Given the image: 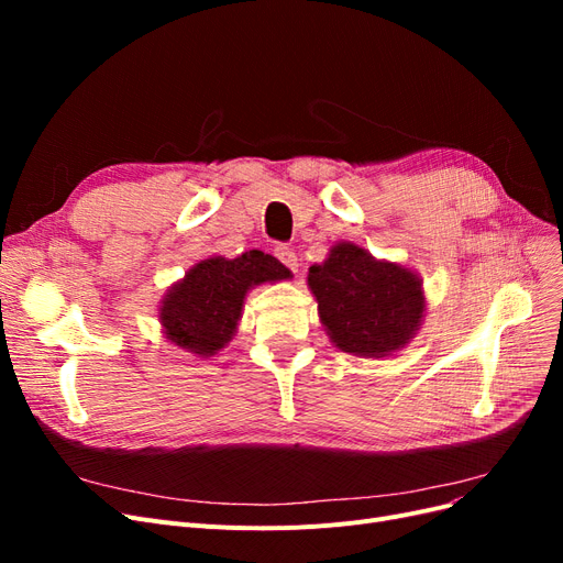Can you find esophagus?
<instances>
[{
	"instance_id": "esophagus-1",
	"label": "esophagus",
	"mask_w": 563,
	"mask_h": 563,
	"mask_svg": "<svg viewBox=\"0 0 563 563\" xmlns=\"http://www.w3.org/2000/svg\"><path fill=\"white\" fill-rule=\"evenodd\" d=\"M277 258H279L288 269H294V272H298V269H300V258H298V255L294 253V249L279 246V249H277Z\"/></svg>"
}]
</instances>
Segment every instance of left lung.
Returning <instances> with one entry per match:
<instances>
[{
  "label": "left lung",
  "instance_id": "1",
  "mask_svg": "<svg viewBox=\"0 0 563 563\" xmlns=\"http://www.w3.org/2000/svg\"><path fill=\"white\" fill-rule=\"evenodd\" d=\"M308 288L331 343L364 360L411 345L428 310L418 272L354 242H335L323 263L310 267Z\"/></svg>",
  "mask_w": 563,
  "mask_h": 563
}]
</instances>
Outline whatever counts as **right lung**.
Instances as JSON below:
<instances>
[{
	"label": "right lung",
	"instance_id": "obj_1",
	"mask_svg": "<svg viewBox=\"0 0 563 563\" xmlns=\"http://www.w3.org/2000/svg\"><path fill=\"white\" fill-rule=\"evenodd\" d=\"M291 277V269L275 255L255 249L236 258H201L159 300L157 319L166 343L201 360L216 356L240 329L244 300L253 288Z\"/></svg>",
	"mask_w": 563,
	"mask_h": 563
}]
</instances>
